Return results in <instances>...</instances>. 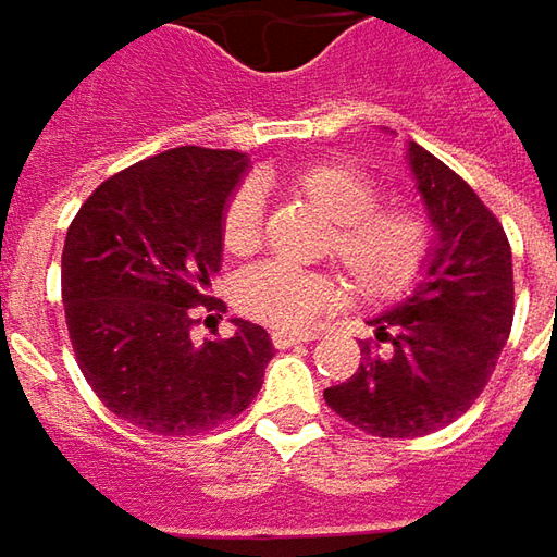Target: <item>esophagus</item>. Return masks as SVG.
I'll list each match as a JSON object with an SVG mask.
<instances>
[{
	"instance_id": "esophagus-1",
	"label": "esophagus",
	"mask_w": 557,
	"mask_h": 557,
	"mask_svg": "<svg viewBox=\"0 0 557 557\" xmlns=\"http://www.w3.org/2000/svg\"><path fill=\"white\" fill-rule=\"evenodd\" d=\"M319 332H285V329H275L272 332V344L278 347V350H288L294 344H304V341H315Z\"/></svg>"
}]
</instances>
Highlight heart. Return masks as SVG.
Listing matches in <instances>:
<instances>
[{"label":"heart","mask_w":557,"mask_h":557,"mask_svg":"<svg viewBox=\"0 0 557 557\" xmlns=\"http://www.w3.org/2000/svg\"><path fill=\"white\" fill-rule=\"evenodd\" d=\"M285 191L329 220L322 253L344 269L362 300L387 304L416 288L431 267L437 228L412 201H377L381 183L350 161L307 163L285 176ZM263 235V203L253 185H238L220 216V242L232 257H250ZM341 297L332 272H300L282 263L247 269L235 285L238 310L275 329H304Z\"/></svg>","instance_id":"obj_1"}]
</instances>
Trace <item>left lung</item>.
Returning <instances> with one entry per match:
<instances>
[{
  "label": "left lung",
  "instance_id": "obj_1",
  "mask_svg": "<svg viewBox=\"0 0 557 557\" xmlns=\"http://www.w3.org/2000/svg\"><path fill=\"white\" fill-rule=\"evenodd\" d=\"M409 163L437 225L428 278L374 319L354 377L325 391L329 409L372 437L434 434L468 412L515 319L511 247L496 213L416 141Z\"/></svg>",
  "mask_w": 557,
  "mask_h": 557
}]
</instances>
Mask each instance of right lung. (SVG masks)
I'll return each instance as SVG.
<instances>
[{
	"label": "right lung",
	"instance_id": "1",
	"mask_svg": "<svg viewBox=\"0 0 557 557\" xmlns=\"http://www.w3.org/2000/svg\"><path fill=\"white\" fill-rule=\"evenodd\" d=\"M242 151L183 145L98 185L67 228L61 297L76 366L123 421L195 437L242 416L275 356L235 319L225 341H191L195 307H223L220 216L245 173Z\"/></svg>",
	"mask_w": 557,
	"mask_h": 557
}]
</instances>
